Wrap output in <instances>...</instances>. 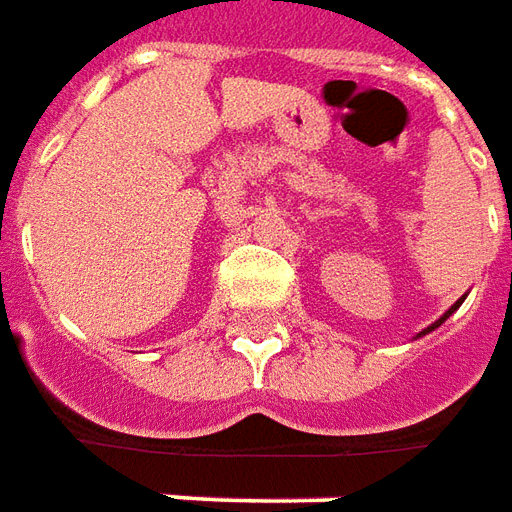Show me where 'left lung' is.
<instances>
[{"label":"left lung","instance_id":"1","mask_svg":"<svg viewBox=\"0 0 512 512\" xmlns=\"http://www.w3.org/2000/svg\"><path fill=\"white\" fill-rule=\"evenodd\" d=\"M460 303H463V297H460V300H455V303H452V306H449L447 311H444V317H438V320L433 322V325H427V328H424V331L416 333V339H422L424 333H433V331H436V328H438V325H444V322H447L449 317H452V314H455V311H458Z\"/></svg>","mask_w":512,"mask_h":512}]
</instances>
